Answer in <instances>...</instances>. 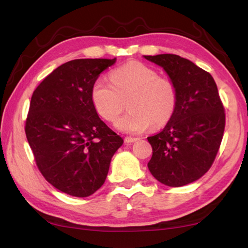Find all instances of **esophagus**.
<instances>
[{"mask_svg": "<svg viewBox=\"0 0 248 248\" xmlns=\"http://www.w3.org/2000/svg\"><path fill=\"white\" fill-rule=\"evenodd\" d=\"M138 140V138H132V137H125L124 138V141L127 142V143H133V142H136Z\"/></svg>", "mask_w": 248, "mask_h": 248, "instance_id": "esophagus-1", "label": "esophagus"}]
</instances>
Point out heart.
I'll return each mask as SVG.
<instances>
[{
	"instance_id": "heart-1",
	"label": "heart",
	"mask_w": 248,
	"mask_h": 248,
	"mask_svg": "<svg viewBox=\"0 0 248 248\" xmlns=\"http://www.w3.org/2000/svg\"><path fill=\"white\" fill-rule=\"evenodd\" d=\"M91 98L97 114L110 123L117 120L127 102L129 110L116 127L127 133H140L150 125L161 128L169 123L178 95L171 79L158 77L156 71L141 62L131 61L112 71L110 82L96 79Z\"/></svg>"
}]
</instances>
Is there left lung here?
Instances as JSON below:
<instances>
[{
  "label": "left lung",
  "instance_id": "8db88e82",
  "mask_svg": "<svg viewBox=\"0 0 248 248\" xmlns=\"http://www.w3.org/2000/svg\"><path fill=\"white\" fill-rule=\"evenodd\" d=\"M163 68L177 89V107L161 132L149 137V170L170 187L190 184L207 173L219 151L224 108L211 74L176 54L143 56Z\"/></svg>",
  "mask_w": 248,
  "mask_h": 248
}]
</instances>
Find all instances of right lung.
Listing matches in <instances>:
<instances>
[{
    "instance_id": "1",
    "label": "right lung",
    "mask_w": 248,
    "mask_h": 248,
    "mask_svg": "<svg viewBox=\"0 0 248 248\" xmlns=\"http://www.w3.org/2000/svg\"><path fill=\"white\" fill-rule=\"evenodd\" d=\"M117 59H77L53 70L33 91L25 132L40 173L64 194L89 197L106 180L124 143L99 118L91 91Z\"/></svg>"
}]
</instances>
